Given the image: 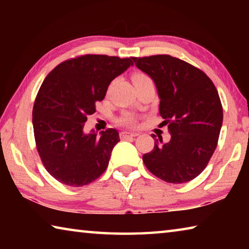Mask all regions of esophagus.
I'll use <instances>...</instances> for the list:
<instances>
[{
	"mask_svg": "<svg viewBox=\"0 0 249 249\" xmlns=\"http://www.w3.org/2000/svg\"><path fill=\"white\" fill-rule=\"evenodd\" d=\"M120 136H121V138L125 140V138H129V137H136V136H138V134L132 133V132H121Z\"/></svg>",
	"mask_w": 249,
	"mask_h": 249,
	"instance_id": "esophagus-1",
	"label": "esophagus"
}]
</instances>
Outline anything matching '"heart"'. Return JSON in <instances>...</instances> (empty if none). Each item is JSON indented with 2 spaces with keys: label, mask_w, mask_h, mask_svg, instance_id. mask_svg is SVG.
Wrapping results in <instances>:
<instances>
[{
  "label": "heart",
  "mask_w": 249,
  "mask_h": 249,
  "mask_svg": "<svg viewBox=\"0 0 249 249\" xmlns=\"http://www.w3.org/2000/svg\"><path fill=\"white\" fill-rule=\"evenodd\" d=\"M148 80H150V79L144 73H136L133 77L134 83L148 81ZM119 121H120V123L127 125V126H133L135 124V117L132 114H129V113H125V114L122 116Z\"/></svg>",
  "instance_id": "obj_1"
}]
</instances>
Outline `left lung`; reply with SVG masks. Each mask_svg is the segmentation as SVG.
<instances>
[{"instance_id":"8db88e82","label":"left lung","mask_w":249,"mask_h":249,"mask_svg":"<svg viewBox=\"0 0 249 249\" xmlns=\"http://www.w3.org/2000/svg\"><path fill=\"white\" fill-rule=\"evenodd\" d=\"M132 59L155 82L159 114L171 135L168 142L156 140L142 161L166 182L191 181L204 170L220 136L223 108L216 88L203 71L169 54Z\"/></svg>"}]
</instances>
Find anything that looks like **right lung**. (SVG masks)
Returning a JSON list of instances; mask_svg holds the SVG:
<instances>
[{"mask_svg":"<svg viewBox=\"0 0 249 249\" xmlns=\"http://www.w3.org/2000/svg\"><path fill=\"white\" fill-rule=\"evenodd\" d=\"M130 66V58L84 54L61 62L44 80L33 108L34 135L46 170L59 182L82 187L107 170L119 132L86 134L84 123Z\"/></svg>","mask_w":249,"mask_h":249,"instance_id":"1","label":"right lung"}]
</instances>
